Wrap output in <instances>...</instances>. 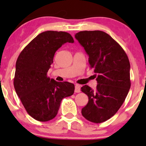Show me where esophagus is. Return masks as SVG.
<instances>
[{
  "label": "esophagus",
  "mask_w": 146,
  "mask_h": 146,
  "mask_svg": "<svg viewBox=\"0 0 146 146\" xmlns=\"http://www.w3.org/2000/svg\"><path fill=\"white\" fill-rule=\"evenodd\" d=\"M74 92H75L76 93H79V92H80V87L79 85H76Z\"/></svg>",
  "instance_id": "1"
}]
</instances>
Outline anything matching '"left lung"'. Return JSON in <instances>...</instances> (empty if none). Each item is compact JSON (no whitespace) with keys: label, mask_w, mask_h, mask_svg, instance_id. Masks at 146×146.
<instances>
[{"label":"left lung","mask_w":146,"mask_h":146,"mask_svg":"<svg viewBox=\"0 0 146 146\" xmlns=\"http://www.w3.org/2000/svg\"><path fill=\"white\" fill-rule=\"evenodd\" d=\"M75 38L84 48L90 66L97 74L96 90L87 85L81 88L88 96L82 114L92 122H104L118 111L130 88L128 57L121 46L103 31H80Z\"/></svg>","instance_id":"left-lung-1"}]
</instances>
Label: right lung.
I'll return each mask as SVG.
<instances>
[{
	"mask_svg": "<svg viewBox=\"0 0 146 146\" xmlns=\"http://www.w3.org/2000/svg\"><path fill=\"white\" fill-rule=\"evenodd\" d=\"M66 42H74L69 33L43 32L22 50L17 58L14 86L27 113L38 121H47L55 117L62 100L74 92L73 84L59 82L47 76L56 51Z\"/></svg>",
	"mask_w": 146,
	"mask_h": 146,
	"instance_id": "1",
	"label": "right lung"
}]
</instances>
